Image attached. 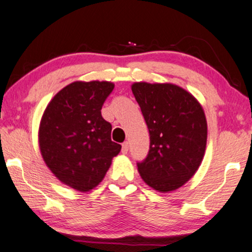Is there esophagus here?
I'll return each instance as SVG.
<instances>
[{
    "label": "esophagus",
    "mask_w": 252,
    "mask_h": 252,
    "mask_svg": "<svg viewBox=\"0 0 252 252\" xmlns=\"http://www.w3.org/2000/svg\"><path fill=\"white\" fill-rule=\"evenodd\" d=\"M127 150H129V144H127V142L126 141V142H123L122 144V154H126L127 153Z\"/></svg>",
    "instance_id": "34e87169"
}]
</instances>
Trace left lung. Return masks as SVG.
Returning <instances> with one entry per match:
<instances>
[{
	"label": "left lung",
	"mask_w": 252,
	"mask_h": 252,
	"mask_svg": "<svg viewBox=\"0 0 252 252\" xmlns=\"http://www.w3.org/2000/svg\"><path fill=\"white\" fill-rule=\"evenodd\" d=\"M149 131V150L137 163L142 180L160 192L182 187L196 173L206 149L207 122L200 104L171 84L132 85Z\"/></svg>",
	"instance_id": "1"
}]
</instances>
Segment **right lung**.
<instances>
[{"label": "right lung", "mask_w": 252, "mask_h": 252, "mask_svg": "<svg viewBox=\"0 0 252 252\" xmlns=\"http://www.w3.org/2000/svg\"><path fill=\"white\" fill-rule=\"evenodd\" d=\"M113 89L107 81L72 82L44 112L39 126L43 158L60 181L76 190L98 185L121 150L111 140L112 126L100 112Z\"/></svg>", "instance_id": "add662e5"}]
</instances>
